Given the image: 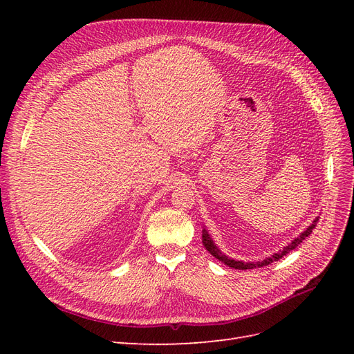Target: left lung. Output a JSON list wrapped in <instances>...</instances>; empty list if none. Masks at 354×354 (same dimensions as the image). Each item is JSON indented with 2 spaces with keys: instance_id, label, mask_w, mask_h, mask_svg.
Listing matches in <instances>:
<instances>
[{
  "instance_id": "1",
  "label": "left lung",
  "mask_w": 354,
  "mask_h": 354,
  "mask_svg": "<svg viewBox=\"0 0 354 354\" xmlns=\"http://www.w3.org/2000/svg\"><path fill=\"white\" fill-rule=\"evenodd\" d=\"M317 221H319V218H316L312 224H310V226L299 234V236L297 238V239H294L291 243H289L288 246H285V248L282 250V251H279L277 254H273L270 259H266V260H263V261H259V263H243V261H236V260H232V259H229V257H226L224 254H221L220 252V250L217 248L216 245H214V242L211 241V238H209V234L207 233V230H203L202 232V243H203V246H205L207 248V251L212 255V257H216L217 260H220V261H223L224 264L226 266H229V267H233V269H239V270H246V269H255V267H263V266H267V264H270V263H273V261H277L279 259H282L283 255H286L289 251H292V250H295L297 246L301 243L310 233L313 232V229L316 227V224H317Z\"/></svg>"
}]
</instances>
